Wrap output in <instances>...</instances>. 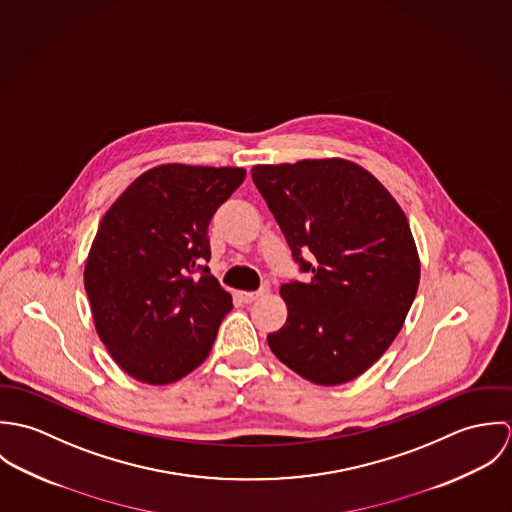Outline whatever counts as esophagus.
<instances>
[{
	"mask_svg": "<svg viewBox=\"0 0 512 512\" xmlns=\"http://www.w3.org/2000/svg\"><path fill=\"white\" fill-rule=\"evenodd\" d=\"M262 293H264V290H258V292H238L236 295L240 297V301H244V303H252V301H256Z\"/></svg>",
	"mask_w": 512,
	"mask_h": 512,
	"instance_id": "34e87169",
	"label": "esophagus"
}]
</instances>
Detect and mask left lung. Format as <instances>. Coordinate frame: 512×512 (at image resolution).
<instances>
[{"label": "left lung", "instance_id": "left-lung-1", "mask_svg": "<svg viewBox=\"0 0 512 512\" xmlns=\"http://www.w3.org/2000/svg\"><path fill=\"white\" fill-rule=\"evenodd\" d=\"M252 179L309 274L280 288L288 321L268 335L272 353L321 386L361 376L392 345L418 292L404 211L376 177L339 157L254 165Z\"/></svg>", "mask_w": 512, "mask_h": 512}]
</instances>
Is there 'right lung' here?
Instances as JSON below:
<instances>
[{
    "label": "right lung",
    "instance_id": "obj_1",
    "mask_svg": "<svg viewBox=\"0 0 512 512\" xmlns=\"http://www.w3.org/2000/svg\"><path fill=\"white\" fill-rule=\"evenodd\" d=\"M244 177L242 167L157 165L100 222L84 288L98 337L136 380L169 384L209 357L232 309L205 264L209 222Z\"/></svg>",
    "mask_w": 512,
    "mask_h": 512
}]
</instances>
